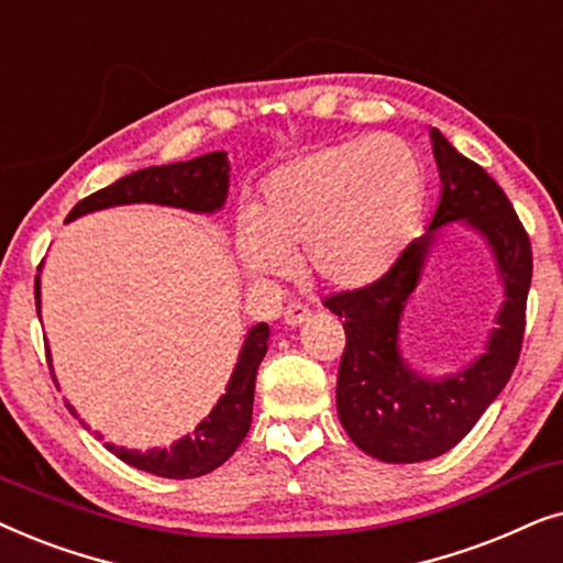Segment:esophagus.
<instances>
[{
    "label": "esophagus",
    "mask_w": 563,
    "mask_h": 563,
    "mask_svg": "<svg viewBox=\"0 0 563 563\" xmlns=\"http://www.w3.org/2000/svg\"><path fill=\"white\" fill-rule=\"evenodd\" d=\"M283 317H286L288 327H298L311 317V311H309V306H306V303L294 301V303H288V309H286V313H283Z\"/></svg>",
    "instance_id": "esophagus-1"
}]
</instances>
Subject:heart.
<instances>
[{
	"label": "heart",
	"mask_w": 563,
	"mask_h": 563,
	"mask_svg": "<svg viewBox=\"0 0 563 563\" xmlns=\"http://www.w3.org/2000/svg\"><path fill=\"white\" fill-rule=\"evenodd\" d=\"M424 203V169L407 141L363 136L317 148L277 167L236 252L254 275H286L303 250L313 277L363 288L394 267Z\"/></svg>",
	"instance_id": "1"
}]
</instances>
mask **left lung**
<instances>
[{"mask_svg": "<svg viewBox=\"0 0 563 563\" xmlns=\"http://www.w3.org/2000/svg\"><path fill=\"white\" fill-rule=\"evenodd\" d=\"M430 136L443 192L427 234L407 244L378 280L324 298L327 309L344 319L347 336L336 373L340 422L360 451L386 463L430 461L459 445L512 376L526 334L533 277L528 231L505 190L476 162L455 152L438 129ZM453 220L487 239L506 283V303L484 356L451 377L424 379L402 363L398 324L433 231Z\"/></svg>", "mask_w": 563, "mask_h": 563, "instance_id": "left-lung-1", "label": "left lung"}]
</instances>
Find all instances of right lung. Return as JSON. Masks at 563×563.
Here are the masks:
<instances>
[{
    "mask_svg": "<svg viewBox=\"0 0 563 563\" xmlns=\"http://www.w3.org/2000/svg\"><path fill=\"white\" fill-rule=\"evenodd\" d=\"M229 192V159L227 152H211L190 162L162 164V167H146L133 172V175L120 177L102 190L79 200L66 216V221L79 219V216L102 211L110 206L129 203H159L172 208H187L195 213H213L227 203ZM35 309L41 311V275H35ZM269 327L254 324L246 334L239 352V363L231 373L227 394L211 409L203 422L195 427L192 434H185L169 448H154V451H125L108 443L104 448L120 461L133 468L146 471L164 478H195L211 474L221 463H227L242 440L246 438L252 424V404H254V380L257 368L267 352ZM51 360V357H48ZM74 417L71 404H66Z\"/></svg>",
    "mask_w": 563,
    "mask_h": 563,
    "instance_id": "right-lung-1",
    "label": "right lung"
}]
</instances>
